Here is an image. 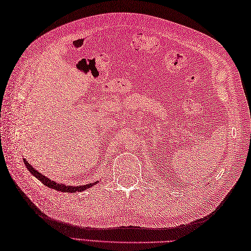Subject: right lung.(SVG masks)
I'll use <instances>...</instances> for the list:
<instances>
[{
  "label": "right lung",
  "mask_w": 251,
  "mask_h": 251,
  "mask_svg": "<svg viewBox=\"0 0 251 251\" xmlns=\"http://www.w3.org/2000/svg\"><path fill=\"white\" fill-rule=\"evenodd\" d=\"M24 165H25L26 168L28 169V172H30V174L34 175L36 178H37L42 184L47 185L48 187H51L53 189H56V191L59 192H64V193H76V192H82L84 189H87L91 186L95 185V183H91V184H86V185H78V186H71V185H65V184H58V183H55L54 181H52L51 179L47 178L44 175H41L40 173H38L32 165L26 162V160H24ZM98 183V182H96Z\"/></svg>",
  "instance_id": "right-lung-1"
}]
</instances>
